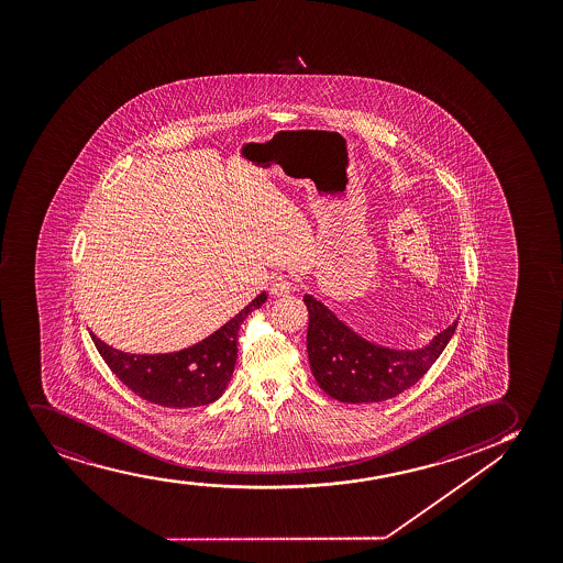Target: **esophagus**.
<instances>
[{"label": "esophagus", "mask_w": 563, "mask_h": 563, "mask_svg": "<svg viewBox=\"0 0 563 563\" xmlns=\"http://www.w3.org/2000/svg\"><path fill=\"white\" fill-rule=\"evenodd\" d=\"M272 294L273 296H288V294H291V283L286 275H278V277L273 278Z\"/></svg>", "instance_id": "34e87169"}]
</instances>
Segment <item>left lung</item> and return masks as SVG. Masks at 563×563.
Masks as SVG:
<instances>
[{
  "mask_svg": "<svg viewBox=\"0 0 563 563\" xmlns=\"http://www.w3.org/2000/svg\"><path fill=\"white\" fill-rule=\"evenodd\" d=\"M309 311L307 354L320 389L340 402L395 398L423 377L452 340L457 320L421 349H390L364 340L322 301L303 296Z\"/></svg>",
  "mask_w": 563,
  "mask_h": 563,
  "instance_id": "left-lung-1",
  "label": "left lung"
}]
</instances>
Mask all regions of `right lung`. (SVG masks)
I'll use <instances>...</instances> for the list:
<instances>
[{
    "mask_svg": "<svg viewBox=\"0 0 563 563\" xmlns=\"http://www.w3.org/2000/svg\"><path fill=\"white\" fill-rule=\"evenodd\" d=\"M265 301L267 294L262 291L220 330L176 353H123L106 345L92 332L91 338L111 372L134 395L163 408H195L222 396L235 369L239 328Z\"/></svg>",
    "mask_w": 563,
    "mask_h": 563,
    "instance_id": "obj_1",
    "label": "right lung"
}]
</instances>
